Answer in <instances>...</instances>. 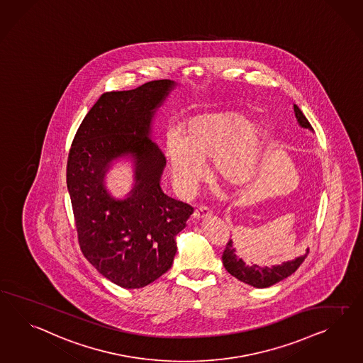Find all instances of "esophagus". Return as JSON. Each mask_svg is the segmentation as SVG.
Returning a JSON list of instances; mask_svg holds the SVG:
<instances>
[{
  "mask_svg": "<svg viewBox=\"0 0 363 363\" xmlns=\"http://www.w3.org/2000/svg\"><path fill=\"white\" fill-rule=\"evenodd\" d=\"M211 214H212V211L208 206H199V208H196L195 212H194V218L195 220H203Z\"/></svg>",
  "mask_w": 363,
  "mask_h": 363,
  "instance_id": "1",
  "label": "esophagus"
}]
</instances>
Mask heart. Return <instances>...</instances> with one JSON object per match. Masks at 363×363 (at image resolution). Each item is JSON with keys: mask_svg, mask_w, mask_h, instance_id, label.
Returning a JSON list of instances; mask_svg holds the SVG:
<instances>
[{"mask_svg": "<svg viewBox=\"0 0 363 363\" xmlns=\"http://www.w3.org/2000/svg\"><path fill=\"white\" fill-rule=\"evenodd\" d=\"M183 133H168L164 157L174 183L191 191L205 175L204 159L212 157V171L228 186H246L259 168L264 130L234 111L204 113L189 118Z\"/></svg>", "mask_w": 363, "mask_h": 363, "instance_id": "obj_1", "label": "heart"}]
</instances>
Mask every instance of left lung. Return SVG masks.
I'll return each mask as SVG.
<instances>
[{
    "label": "left lung",
    "mask_w": 363,
    "mask_h": 363,
    "mask_svg": "<svg viewBox=\"0 0 363 363\" xmlns=\"http://www.w3.org/2000/svg\"><path fill=\"white\" fill-rule=\"evenodd\" d=\"M295 116L298 118V123L306 128L311 129L312 126L308 122L306 116L298 109V105H294ZM307 258V255L298 257L296 259L289 260L279 266L272 267H259L258 264L247 266L243 260L237 257L235 249L232 246V241H228L226 247L223 252V263L225 269H228L229 274H232L234 278L241 280L246 284H250L257 289H266L269 286H274L279 283L280 280L286 279L291 274H294L300 267V264Z\"/></svg>",
    "instance_id": "8db88e82"
}]
</instances>
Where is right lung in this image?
Listing matches in <instances>:
<instances>
[{
	"label": "right lung",
	"instance_id": "right-lung-1",
	"mask_svg": "<svg viewBox=\"0 0 363 363\" xmlns=\"http://www.w3.org/2000/svg\"><path fill=\"white\" fill-rule=\"evenodd\" d=\"M174 82L154 80L131 91L106 92L85 116L67 160V188L80 250L106 279L142 289L171 269L175 235L194 208L164 195L159 179L166 159L149 140L150 122ZM130 153L138 184L125 201L104 191L108 162Z\"/></svg>",
	"mask_w": 363,
	"mask_h": 363
}]
</instances>
